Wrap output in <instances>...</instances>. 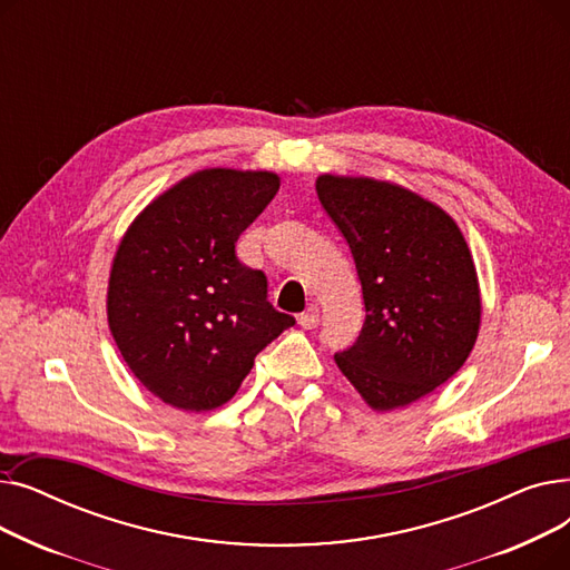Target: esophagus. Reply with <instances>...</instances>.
Here are the masks:
<instances>
[{"mask_svg":"<svg viewBox=\"0 0 570 570\" xmlns=\"http://www.w3.org/2000/svg\"><path fill=\"white\" fill-rule=\"evenodd\" d=\"M297 323H301L305 331H312V327L318 325V309L316 307H309L307 312L301 314V318H297Z\"/></svg>","mask_w":570,"mask_h":570,"instance_id":"obj_1","label":"esophagus"}]
</instances>
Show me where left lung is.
Masks as SVG:
<instances>
[{
  "label": "left lung",
  "mask_w": 570,
  "mask_h": 570,
  "mask_svg": "<svg viewBox=\"0 0 570 570\" xmlns=\"http://www.w3.org/2000/svg\"><path fill=\"white\" fill-rule=\"evenodd\" d=\"M363 286L361 337L335 355L374 411L430 395L466 363L481 331V286L466 239L436 203L391 179L316 177Z\"/></svg>",
  "instance_id": "left-lung-1"
}]
</instances>
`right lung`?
<instances>
[{"mask_svg": "<svg viewBox=\"0 0 570 570\" xmlns=\"http://www.w3.org/2000/svg\"><path fill=\"white\" fill-rule=\"evenodd\" d=\"M279 191L273 170L203 168L159 194L112 256L110 335L149 393L183 411L226 404L254 357L295 323L235 243Z\"/></svg>", "mask_w": 570, "mask_h": 570, "instance_id": "add662e5", "label": "right lung"}]
</instances>
